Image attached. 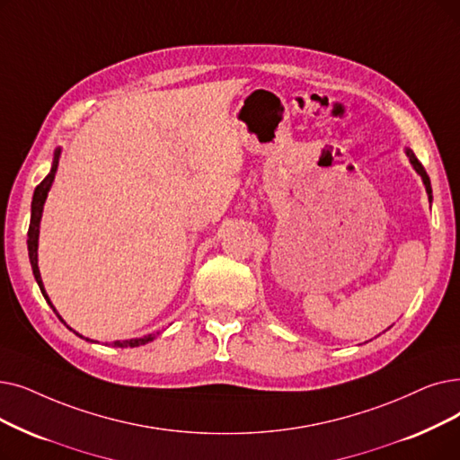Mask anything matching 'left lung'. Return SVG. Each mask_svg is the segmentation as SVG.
Segmentation results:
<instances>
[{"instance_id": "obj_1", "label": "left lung", "mask_w": 460, "mask_h": 460, "mask_svg": "<svg viewBox=\"0 0 460 460\" xmlns=\"http://www.w3.org/2000/svg\"><path fill=\"white\" fill-rule=\"evenodd\" d=\"M406 155H408V159H410V164H411V167L415 169V172L421 176V181H423V184H425V190H427V195H429V201L432 203V188H430V178H429V174H427V171H425V167L419 164V159L415 157V154L410 150V148H406Z\"/></svg>"}]
</instances>
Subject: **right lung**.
Here are the masks:
<instances>
[{
    "mask_svg": "<svg viewBox=\"0 0 460 460\" xmlns=\"http://www.w3.org/2000/svg\"><path fill=\"white\" fill-rule=\"evenodd\" d=\"M59 154H62V148H56L54 150V159H52V167H50V172L45 176V181L39 184L33 191V199H31V219H30V229H28V253H30V263H31V270H33V276H35V282L39 286V289H41L43 296L47 298V303L50 305V308L56 312V308L52 306L50 298L45 291V286H43V279H41V272H39V261H37V250H39V227H41V217H43V208H45V201H47V195L52 188V182H54V176H56V171H58V164H59ZM56 315L59 317V322H64L62 315H59L56 312ZM71 329V327H69ZM73 331V329H71ZM76 336L84 338L83 334H78L76 331H73ZM159 334V332H155ZM155 334H146V336H141V338H131V341H114L112 346L114 348H137V346H145L148 342H152ZM88 342H93L90 341V338H86Z\"/></svg>",
    "mask_w": 460,
    "mask_h": 460,
    "instance_id": "1",
    "label": "right lung"
}]
</instances>
